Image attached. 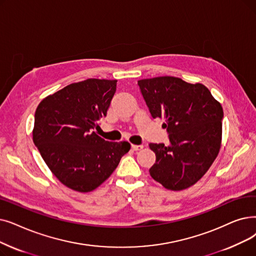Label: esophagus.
Instances as JSON below:
<instances>
[{
	"mask_svg": "<svg viewBox=\"0 0 256 256\" xmlns=\"http://www.w3.org/2000/svg\"><path fill=\"white\" fill-rule=\"evenodd\" d=\"M132 148L134 150H141L143 148V146H135V144H132Z\"/></svg>",
	"mask_w": 256,
	"mask_h": 256,
	"instance_id": "esophagus-1",
	"label": "esophagus"
}]
</instances>
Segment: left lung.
Returning a JSON list of instances; mask_svg holds the SVG:
<instances>
[{
    "label": "left lung",
    "mask_w": 256,
    "mask_h": 256,
    "mask_svg": "<svg viewBox=\"0 0 256 256\" xmlns=\"http://www.w3.org/2000/svg\"><path fill=\"white\" fill-rule=\"evenodd\" d=\"M154 119L164 124L170 146L150 143L156 163L150 168L166 190H183L196 184L218 157L222 143L223 108L202 84L159 76L138 80Z\"/></svg>",
    "instance_id": "left-lung-1"
}]
</instances>
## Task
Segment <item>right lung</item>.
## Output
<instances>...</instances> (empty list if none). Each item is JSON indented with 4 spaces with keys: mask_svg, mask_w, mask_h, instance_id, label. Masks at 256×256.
Returning <instances> with one entry per match:
<instances>
[{
    "mask_svg": "<svg viewBox=\"0 0 256 256\" xmlns=\"http://www.w3.org/2000/svg\"><path fill=\"white\" fill-rule=\"evenodd\" d=\"M117 80L88 78L44 98L36 108L33 142L60 183L88 192L113 174L130 150L126 141L110 142L94 132L106 116Z\"/></svg>",
    "mask_w": 256,
    "mask_h": 256,
    "instance_id": "1",
    "label": "right lung"
}]
</instances>
